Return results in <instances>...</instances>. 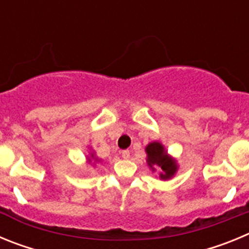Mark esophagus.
<instances>
[{"mask_svg": "<svg viewBox=\"0 0 249 249\" xmlns=\"http://www.w3.org/2000/svg\"><path fill=\"white\" fill-rule=\"evenodd\" d=\"M122 157L124 158V160H128L129 158V151H122Z\"/></svg>", "mask_w": 249, "mask_h": 249, "instance_id": "34e87169", "label": "esophagus"}]
</instances>
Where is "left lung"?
<instances>
[{"mask_svg": "<svg viewBox=\"0 0 249 249\" xmlns=\"http://www.w3.org/2000/svg\"><path fill=\"white\" fill-rule=\"evenodd\" d=\"M146 151V163L152 172L158 171L160 172V179L167 181L175 177L178 171L177 160L168 155L164 146L158 141L149 142L144 148Z\"/></svg>", "mask_w": 249, "mask_h": 249, "instance_id": "obj_1", "label": "left lung"}]
</instances>
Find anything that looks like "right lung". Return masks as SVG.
Instances as JSON below:
<instances>
[{
	"label": "right lung",
	"instance_id": "obj_1",
	"mask_svg": "<svg viewBox=\"0 0 249 249\" xmlns=\"http://www.w3.org/2000/svg\"><path fill=\"white\" fill-rule=\"evenodd\" d=\"M89 151H91V149H89ZM92 160H93V164H94V163H97V162H101L102 160H100L98 157H96V153H94L93 151H91L89 152V155L87 156V160H86V162L89 164V163H92Z\"/></svg>",
	"mask_w": 249,
	"mask_h": 249
}]
</instances>
